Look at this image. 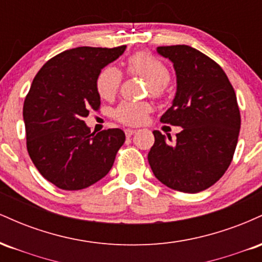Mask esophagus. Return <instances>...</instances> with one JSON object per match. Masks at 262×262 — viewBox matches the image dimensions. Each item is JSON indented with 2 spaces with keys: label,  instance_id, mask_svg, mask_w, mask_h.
Masks as SVG:
<instances>
[{
  "label": "esophagus",
  "instance_id": "esophagus-1",
  "mask_svg": "<svg viewBox=\"0 0 262 262\" xmlns=\"http://www.w3.org/2000/svg\"><path fill=\"white\" fill-rule=\"evenodd\" d=\"M124 133H125V135H127V138H130L132 135L135 133V130H134V129H125Z\"/></svg>",
  "mask_w": 262,
  "mask_h": 262
}]
</instances>
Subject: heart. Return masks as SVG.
<instances>
[{"mask_svg":"<svg viewBox=\"0 0 262 262\" xmlns=\"http://www.w3.org/2000/svg\"><path fill=\"white\" fill-rule=\"evenodd\" d=\"M127 73L132 76L146 79V95L162 98L167 92L170 71L167 66L151 53L137 52L132 54L125 62ZM123 74L118 68L107 65L96 77V90L103 100H112L122 85ZM151 112V104L148 102L124 101L113 111L114 119L125 125H139L145 122Z\"/></svg>","mask_w":262,"mask_h":262,"instance_id":"obj_1","label":"heart"}]
</instances>
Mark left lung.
<instances>
[{
    "instance_id": "left-lung-1",
    "label": "left lung",
    "mask_w": 262,
    "mask_h": 262,
    "mask_svg": "<svg viewBox=\"0 0 262 262\" xmlns=\"http://www.w3.org/2000/svg\"><path fill=\"white\" fill-rule=\"evenodd\" d=\"M172 61L177 91L160 122L181 127L176 141L154 130L148 160L159 181L186 193L214 185L233 160L240 130L235 91L214 60L188 45L159 47Z\"/></svg>"
}]
</instances>
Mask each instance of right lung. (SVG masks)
Returning <instances> with one entry per match:
<instances>
[{
	"label": "right lung",
	"instance_id": "add662e5",
	"mask_svg": "<svg viewBox=\"0 0 262 262\" xmlns=\"http://www.w3.org/2000/svg\"><path fill=\"white\" fill-rule=\"evenodd\" d=\"M125 48L65 50L45 62L33 80L23 106L27 150L41 176L56 187L86 188L112 169L124 132L91 133L83 118L91 108L100 110L98 73Z\"/></svg>",
	"mask_w": 262,
	"mask_h": 262
}]
</instances>
